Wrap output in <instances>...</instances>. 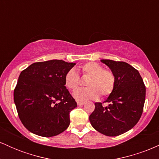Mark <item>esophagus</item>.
I'll return each instance as SVG.
<instances>
[{"label": "esophagus", "mask_w": 159, "mask_h": 159, "mask_svg": "<svg viewBox=\"0 0 159 159\" xmlns=\"http://www.w3.org/2000/svg\"><path fill=\"white\" fill-rule=\"evenodd\" d=\"M77 104L78 105H79V106H81V105H84L85 102H77Z\"/></svg>", "instance_id": "esophagus-1"}]
</instances>
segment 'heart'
<instances>
[{
	"label": "heart",
	"instance_id": "1",
	"mask_svg": "<svg viewBox=\"0 0 159 159\" xmlns=\"http://www.w3.org/2000/svg\"><path fill=\"white\" fill-rule=\"evenodd\" d=\"M82 73L88 75L86 82L88 87L74 91L73 97L78 102L94 100L100 93L105 96L111 94L115 86L114 75L110 70L103 69L102 66L96 62H89L81 67ZM65 85L70 90H75L79 84V75L75 69H69L65 75Z\"/></svg>",
	"mask_w": 159,
	"mask_h": 159
}]
</instances>
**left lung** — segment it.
Returning <instances> with one entry per match:
<instances>
[{
    "mask_svg": "<svg viewBox=\"0 0 159 159\" xmlns=\"http://www.w3.org/2000/svg\"><path fill=\"white\" fill-rule=\"evenodd\" d=\"M114 75V90L105 100L95 103L89 116L92 126L106 136L114 137L132 129L139 121L145 102L146 87L137 69L125 62L101 60Z\"/></svg>",
    "mask_w": 159,
    "mask_h": 159,
    "instance_id": "left-lung-1",
    "label": "left lung"
}]
</instances>
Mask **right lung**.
Segmentation results:
<instances>
[{
	"instance_id": "1",
	"label": "right lung",
	"mask_w": 159,
	"mask_h": 159,
	"mask_svg": "<svg viewBox=\"0 0 159 159\" xmlns=\"http://www.w3.org/2000/svg\"><path fill=\"white\" fill-rule=\"evenodd\" d=\"M75 63L61 60L34 63L20 74L14 102L21 123L42 137L56 136L70 124L77 103L65 86V75Z\"/></svg>"
}]
</instances>
